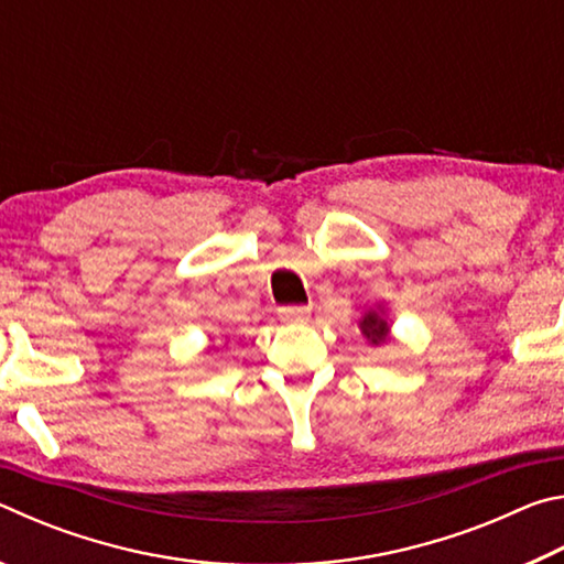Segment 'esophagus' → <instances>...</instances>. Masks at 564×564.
<instances>
[{"instance_id":"obj_1","label":"esophagus","mask_w":564,"mask_h":564,"mask_svg":"<svg viewBox=\"0 0 564 564\" xmlns=\"http://www.w3.org/2000/svg\"><path fill=\"white\" fill-rule=\"evenodd\" d=\"M279 316L283 323H303L308 321L311 308H305V305H289V308L279 311Z\"/></svg>"}]
</instances>
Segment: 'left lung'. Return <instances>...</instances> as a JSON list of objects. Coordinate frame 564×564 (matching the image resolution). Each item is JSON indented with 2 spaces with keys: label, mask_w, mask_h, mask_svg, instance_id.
I'll return each instance as SVG.
<instances>
[{
  "label": "left lung",
  "mask_w": 564,
  "mask_h": 564,
  "mask_svg": "<svg viewBox=\"0 0 564 564\" xmlns=\"http://www.w3.org/2000/svg\"><path fill=\"white\" fill-rule=\"evenodd\" d=\"M360 333L368 338V343H373V346H383V343H388L390 323L386 318V311L383 308L368 311L360 321Z\"/></svg>",
  "instance_id": "left-lung-1"
}]
</instances>
